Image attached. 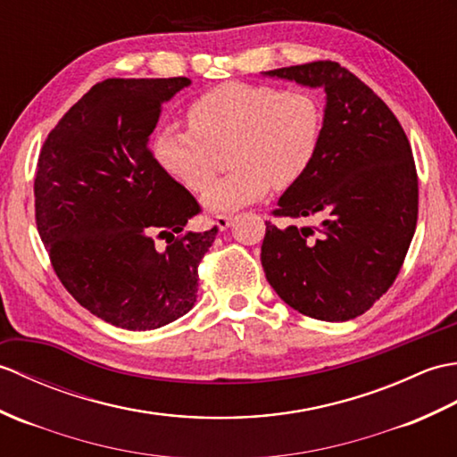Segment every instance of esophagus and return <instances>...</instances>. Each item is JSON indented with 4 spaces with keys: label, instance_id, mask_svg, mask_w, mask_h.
Segmentation results:
<instances>
[{
    "label": "esophagus",
    "instance_id": "1",
    "mask_svg": "<svg viewBox=\"0 0 457 457\" xmlns=\"http://www.w3.org/2000/svg\"><path fill=\"white\" fill-rule=\"evenodd\" d=\"M232 220H235V219H232L230 215H219L217 220H215V225L219 227V230H227L232 225Z\"/></svg>",
    "mask_w": 457,
    "mask_h": 457
}]
</instances>
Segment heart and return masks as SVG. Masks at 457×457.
Returning <instances> with one entry per match:
<instances>
[{"label": "heart", "mask_w": 457, "mask_h": 457, "mask_svg": "<svg viewBox=\"0 0 457 457\" xmlns=\"http://www.w3.org/2000/svg\"><path fill=\"white\" fill-rule=\"evenodd\" d=\"M187 129L152 133L156 166L189 189L214 173L217 149L231 146L228 177L201 195L209 211H235L266 197L271 186L286 191L307 176L320 146L322 107L309 91L271 84L225 82L191 101Z\"/></svg>", "instance_id": "heart-1"}]
</instances>
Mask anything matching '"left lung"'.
Here are the masks:
<instances>
[{
    "label": "left lung",
    "instance_id": "left-lung-1",
    "mask_svg": "<svg viewBox=\"0 0 457 457\" xmlns=\"http://www.w3.org/2000/svg\"><path fill=\"white\" fill-rule=\"evenodd\" d=\"M263 76L322 87L327 107L317 158L273 211L317 217L319 227L266 222L262 268L301 314L356 319L393 286L417 228L419 178L409 138L383 99L338 62L319 60Z\"/></svg>",
    "mask_w": 457,
    "mask_h": 457
}]
</instances>
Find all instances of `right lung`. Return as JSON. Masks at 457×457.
Instances as JSON below:
<instances>
[{
    "label": "right lung",
    "mask_w": 457,
    "mask_h": 457,
    "mask_svg": "<svg viewBox=\"0 0 457 457\" xmlns=\"http://www.w3.org/2000/svg\"><path fill=\"white\" fill-rule=\"evenodd\" d=\"M189 78H109L68 109L40 150L35 219L58 279L113 327L152 330L191 311L217 227L186 232L199 203L152 160L162 104ZM154 237H166L158 249Z\"/></svg>",
    "instance_id": "add662e5"
}]
</instances>
